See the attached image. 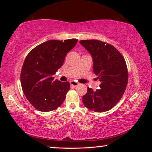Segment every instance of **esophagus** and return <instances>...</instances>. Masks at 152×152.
I'll use <instances>...</instances> for the list:
<instances>
[{
    "instance_id": "1",
    "label": "esophagus",
    "mask_w": 152,
    "mask_h": 152,
    "mask_svg": "<svg viewBox=\"0 0 152 152\" xmlns=\"http://www.w3.org/2000/svg\"><path fill=\"white\" fill-rule=\"evenodd\" d=\"M70 84H71V86L75 87V86H78L79 85V83H78V82H76V81H71L70 82Z\"/></svg>"
}]
</instances>
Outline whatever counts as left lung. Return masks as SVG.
Instances as JSON below:
<instances>
[{"label": "left lung", "instance_id": "8db88e82", "mask_svg": "<svg viewBox=\"0 0 152 152\" xmlns=\"http://www.w3.org/2000/svg\"><path fill=\"white\" fill-rule=\"evenodd\" d=\"M80 43L93 58V72L101 82V88H88L82 96L86 108L94 112L107 111L123 96L128 82V70L123 56L114 46L96 39L81 40Z\"/></svg>", "mask_w": 152, "mask_h": 152}]
</instances>
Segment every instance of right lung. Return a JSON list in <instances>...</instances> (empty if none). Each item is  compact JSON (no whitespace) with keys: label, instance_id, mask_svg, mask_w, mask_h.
Segmentation results:
<instances>
[{"label":"right lung","instance_id":"obj_1","mask_svg":"<svg viewBox=\"0 0 152 152\" xmlns=\"http://www.w3.org/2000/svg\"><path fill=\"white\" fill-rule=\"evenodd\" d=\"M77 42L76 39L49 40L36 46L27 56L20 72V83L27 99L38 110L51 111L65 100L70 83L54 80L53 75Z\"/></svg>","mask_w":152,"mask_h":152}]
</instances>
